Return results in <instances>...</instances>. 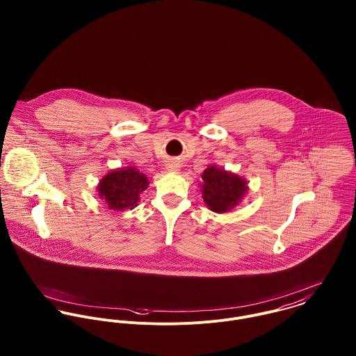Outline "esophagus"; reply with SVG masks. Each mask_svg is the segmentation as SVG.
<instances>
[{"instance_id":"1","label":"esophagus","mask_w":356,"mask_h":356,"mask_svg":"<svg viewBox=\"0 0 356 356\" xmlns=\"http://www.w3.org/2000/svg\"><path fill=\"white\" fill-rule=\"evenodd\" d=\"M168 168H170L171 171H178V164L171 163V164H168Z\"/></svg>"}]
</instances>
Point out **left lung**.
Returning a JSON list of instances; mask_svg holds the SVG:
<instances>
[{"instance_id": "left-lung-1", "label": "left lung", "mask_w": 356, "mask_h": 356, "mask_svg": "<svg viewBox=\"0 0 356 356\" xmlns=\"http://www.w3.org/2000/svg\"><path fill=\"white\" fill-rule=\"evenodd\" d=\"M202 192L207 207L218 213L229 212L241 203L248 191V182L237 174L209 165L204 170Z\"/></svg>"}]
</instances>
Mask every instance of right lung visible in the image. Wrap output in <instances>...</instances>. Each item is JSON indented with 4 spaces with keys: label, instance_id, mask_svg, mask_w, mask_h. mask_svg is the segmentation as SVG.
I'll return each instance as SVG.
<instances>
[{
    "label": "right lung",
    "instance_id": "obj_1",
    "mask_svg": "<svg viewBox=\"0 0 356 356\" xmlns=\"http://www.w3.org/2000/svg\"><path fill=\"white\" fill-rule=\"evenodd\" d=\"M145 174L134 167L118 168L102 178L97 191L108 208L115 211L133 209L138 205L140 195L148 188Z\"/></svg>",
    "mask_w": 356,
    "mask_h": 356
}]
</instances>
